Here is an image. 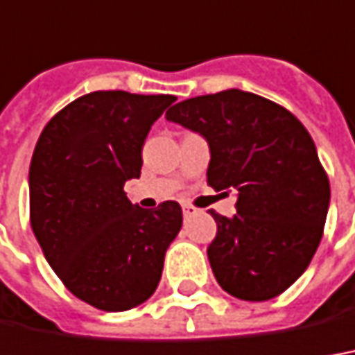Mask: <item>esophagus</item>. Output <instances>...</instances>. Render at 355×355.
<instances>
[{"instance_id":"obj_1","label":"esophagus","mask_w":355,"mask_h":355,"mask_svg":"<svg viewBox=\"0 0 355 355\" xmlns=\"http://www.w3.org/2000/svg\"><path fill=\"white\" fill-rule=\"evenodd\" d=\"M198 209L194 208V206H190V204H182V214L184 216H194Z\"/></svg>"}]
</instances>
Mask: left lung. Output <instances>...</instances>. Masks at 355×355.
Listing matches in <instances>:
<instances>
[{"label": "left lung", "instance_id": "left-lung-1", "mask_svg": "<svg viewBox=\"0 0 355 355\" xmlns=\"http://www.w3.org/2000/svg\"><path fill=\"white\" fill-rule=\"evenodd\" d=\"M167 120L208 139V184L235 188L237 214L209 211L208 259L233 297L268 301L307 270L319 248L330 182L307 128L274 101L227 89L178 103Z\"/></svg>", "mask_w": 355, "mask_h": 355}]
</instances>
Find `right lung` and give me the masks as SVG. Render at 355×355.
<instances>
[{
  "instance_id": "add662e5",
  "label": "right lung",
  "mask_w": 355,
  "mask_h": 355,
  "mask_svg": "<svg viewBox=\"0 0 355 355\" xmlns=\"http://www.w3.org/2000/svg\"><path fill=\"white\" fill-rule=\"evenodd\" d=\"M173 95L95 91L50 118L28 171L31 227L48 264L77 299L116 313L157 289L165 250L182 227L177 202L132 204L128 178Z\"/></svg>"
}]
</instances>
